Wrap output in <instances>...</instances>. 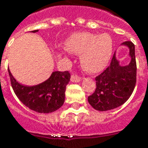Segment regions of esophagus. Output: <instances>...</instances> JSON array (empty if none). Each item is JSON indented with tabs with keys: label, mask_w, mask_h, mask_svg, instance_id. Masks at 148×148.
Masks as SVG:
<instances>
[{
	"label": "esophagus",
	"mask_w": 148,
	"mask_h": 148,
	"mask_svg": "<svg viewBox=\"0 0 148 148\" xmlns=\"http://www.w3.org/2000/svg\"><path fill=\"white\" fill-rule=\"evenodd\" d=\"M71 81L72 82H79L81 81V77H79L77 75H74L73 74L71 77Z\"/></svg>",
	"instance_id": "34e87169"
}]
</instances>
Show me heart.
Here are the masks:
<instances>
[{
  "instance_id": "heart-1",
  "label": "heart",
  "mask_w": 148,
  "mask_h": 148,
  "mask_svg": "<svg viewBox=\"0 0 148 148\" xmlns=\"http://www.w3.org/2000/svg\"><path fill=\"white\" fill-rule=\"evenodd\" d=\"M67 51L79 55L84 71L98 73L109 64L113 51V41L109 34L100 35L90 32H77L65 42Z\"/></svg>"
}]
</instances>
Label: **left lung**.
Wrapping results in <instances>:
<instances>
[{"mask_svg":"<svg viewBox=\"0 0 148 148\" xmlns=\"http://www.w3.org/2000/svg\"><path fill=\"white\" fill-rule=\"evenodd\" d=\"M129 50V63L121 65L115 51L109 66L96 77V90L88 97V101L93 109L108 111L122 106L130 97L136 82V62L135 45L131 41L121 43Z\"/></svg>","mask_w":148,"mask_h":148,"instance_id":"8db88e82","label":"left lung"}]
</instances>
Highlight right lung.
Segmentation results:
<instances>
[{
	"mask_svg": "<svg viewBox=\"0 0 148 148\" xmlns=\"http://www.w3.org/2000/svg\"><path fill=\"white\" fill-rule=\"evenodd\" d=\"M35 30L31 32H37ZM12 87L16 95L28 109L39 113H50L62 106L65 91L71 79L68 71H54L48 79L35 86H25L18 82L8 69Z\"/></svg>",
	"mask_w": 148,
	"mask_h": 148,
	"instance_id": "obj_1",
	"label": "right lung"
}]
</instances>
